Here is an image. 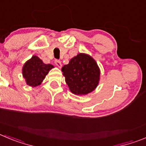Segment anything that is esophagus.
I'll use <instances>...</instances> for the list:
<instances>
[{
    "label": "esophagus",
    "instance_id": "1",
    "mask_svg": "<svg viewBox=\"0 0 146 146\" xmlns=\"http://www.w3.org/2000/svg\"><path fill=\"white\" fill-rule=\"evenodd\" d=\"M55 64H56V66H58V67H59V68H61V66H62L61 62L59 61V60H58V59L55 60Z\"/></svg>",
    "mask_w": 146,
    "mask_h": 146
}]
</instances>
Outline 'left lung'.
I'll return each mask as SVG.
<instances>
[{
  "instance_id": "left-lung-1",
  "label": "left lung",
  "mask_w": 146,
  "mask_h": 146,
  "mask_svg": "<svg viewBox=\"0 0 146 146\" xmlns=\"http://www.w3.org/2000/svg\"><path fill=\"white\" fill-rule=\"evenodd\" d=\"M72 93L85 95L94 90L100 78V69L91 56L80 53L61 69Z\"/></svg>"
}]
</instances>
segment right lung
I'll return each mask as SVG.
<instances>
[{
    "label": "right lung",
    "instance_id": "obj_1",
    "mask_svg": "<svg viewBox=\"0 0 146 146\" xmlns=\"http://www.w3.org/2000/svg\"><path fill=\"white\" fill-rule=\"evenodd\" d=\"M53 67L51 64H45L36 56H33L25 64L22 69V74L28 85L35 87L39 85L50 69Z\"/></svg>",
    "mask_w": 146,
    "mask_h": 146
}]
</instances>
